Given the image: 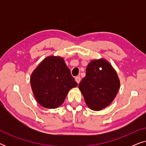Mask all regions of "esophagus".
Returning <instances> with one entry per match:
<instances>
[{
  "mask_svg": "<svg viewBox=\"0 0 146 146\" xmlns=\"http://www.w3.org/2000/svg\"><path fill=\"white\" fill-rule=\"evenodd\" d=\"M75 80H76V82H77L78 84H79L80 82L81 78L80 77V76H76V77L75 78Z\"/></svg>",
  "mask_w": 146,
  "mask_h": 146,
  "instance_id": "esophagus-1",
  "label": "esophagus"
}]
</instances>
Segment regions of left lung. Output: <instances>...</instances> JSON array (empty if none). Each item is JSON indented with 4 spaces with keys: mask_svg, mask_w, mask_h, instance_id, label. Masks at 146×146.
<instances>
[{
    "mask_svg": "<svg viewBox=\"0 0 146 146\" xmlns=\"http://www.w3.org/2000/svg\"><path fill=\"white\" fill-rule=\"evenodd\" d=\"M119 85L118 76L112 66L101 58L89 63L86 76L78 87L88 106L99 111L111 103L118 92Z\"/></svg>",
    "mask_w": 146,
    "mask_h": 146,
    "instance_id": "8db88e82",
    "label": "left lung"
}]
</instances>
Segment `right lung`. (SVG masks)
Instances as JSON below:
<instances>
[{
	"mask_svg": "<svg viewBox=\"0 0 146 146\" xmlns=\"http://www.w3.org/2000/svg\"><path fill=\"white\" fill-rule=\"evenodd\" d=\"M36 100L46 108H56L64 102L70 90L77 86L63 58L50 56L38 66L31 76Z\"/></svg>",
	"mask_w": 146,
	"mask_h": 146,
	"instance_id": "obj_1",
	"label": "right lung"
}]
</instances>
